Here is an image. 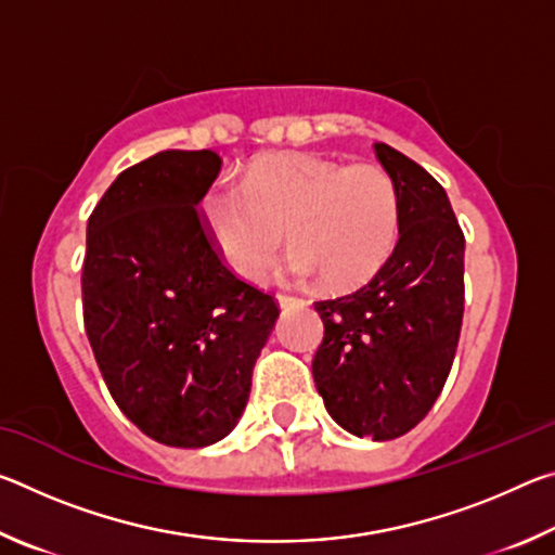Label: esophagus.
Returning a JSON list of instances; mask_svg holds the SVG:
<instances>
[{
  "mask_svg": "<svg viewBox=\"0 0 555 555\" xmlns=\"http://www.w3.org/2000/svg\"><path fill=\"white\" fill-rule=\"evenodd\" d=\"M276 300H279V306H281V308H296V306H304V304H306L304 298H298V296H288V294H279V296H276Z\"/></svg>",
  "mask_w": 555,
  "mask_h": 555,
  "instance_id": "1",
  "label": "esophagus"
}]
</instances>
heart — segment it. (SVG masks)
Instances as JSON below:
<instances>
[{
  "label": "heart",
  "mask_w": 555,
  "mask_h": 555,
  "mask_svg": "<svg viewBox=\"0 0 555 555\" xmlns=\"http://www.w3.org/2000/svg\"><path fill=\"white\" fill-rule=\"evenodd\" d=\"M201 212L224 264L251 284L274 264L284 230L294 249L288 276H318L327 291L377 276L401 232V195L387 168L308 152L257 158L237 188L212 185Z\"/></svg>",
  "instance_id": "b5f03b06"
}]
</instances>
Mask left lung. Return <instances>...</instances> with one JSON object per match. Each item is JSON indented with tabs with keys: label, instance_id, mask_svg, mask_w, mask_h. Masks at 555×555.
<instances>
[{
	"label": "left lung",
	"instance_id": "obj_1",
	"mask_svg": "<svg viewBox=\"0 0 555 555\" xmlns=\"http://www.w3.org/2000/svg\"><path fill=\"white\" fill-rule=\"evenodd\" d=\"M401 195V232L377 276L315 300L325 325L315 389L352 436L391 440L421 424L453 367L465 311V234L434 176L374 144Z\"/></svg>",
	"mask_w": 555,
	"mask_h": 555
}]
</instances>
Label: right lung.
Here are the masks:
<instances>
[{"instance_id": "1", "label": "right lung", "mask_w": 555, "mask_h": 555, "mask_svg": "<svg viewBox=\"0 0 555 555\" xmlns=\"http://www.w3.org/2000/svg\"><path fill=\"white\" fill-rule=\"evenodd\" d=\"M220 166L210 149L158 152L121 171L88 220L82 318L102 379L131 424L173 448L237 426L279 318L203 222Z\"/></svg>"}]
</instances>
